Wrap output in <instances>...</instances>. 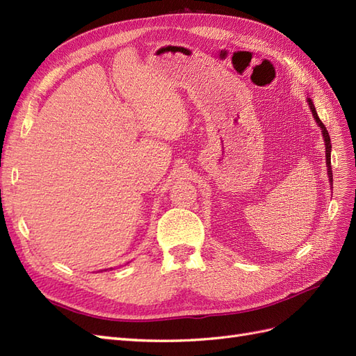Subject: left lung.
<instances>
[{
	"label": "left lung",
	"mask_w": 356,
	"mask_h": 356,
	"mask_svg": "<svg viewBox=\"0 0 356 356\" xmlns=\"http://www.w3.org/2000/svg\"><path fill=\"white\" fill-rule=\"evenodd\" d=\"M307 102H309V106H310V111H312V114H314L315 122H316V123H318V126L321 127V131H322V138H324V141H325V157H327L328 178H330V182H332V170H331V139H330V135H328L327 127L324 126V123H322V122L319 120V117H318V113H316V110H315V105H314V102H312V99H310V98H307Z\"/></svg>",
	"instance_id": "8db88e82"
}]
</instances>
